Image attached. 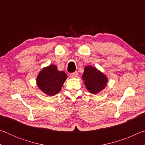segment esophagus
<instances>
[{
  "mask_svg": "<svg viewBox=\"0 0 145 145\" xmlns=\"http://www.w3.org/2000/svg\"><path fill=\"white\" fill-rule=\"evenodd\" d=\"M70 76L71 77H72V78H75V77H77V76H78V73H77V72H75L74 73H71V74L70 75Z\"/></svg>",
  "mask_w": 145,
  "mask_h": 145,
  "instance_id": "1",
  "label": "esophagus"
}]
</instances>
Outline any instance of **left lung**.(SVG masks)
<instances>
[{
  "label": "left lung",
  "instance_id": "8db88e82",
  "mask_svg": "<svg viewBox=\"0 0 145 145\" xmlns=\"http://www.w3.org/2000/svg\"><path fill=\"white\" fill-rule=\"evenodd\" d=\"M82 79L89 92L95 95L104 89L108 81L104 73L91 66L84 68Z\"/></svg>",
  "mask_w": 145,
  "mask_h": 145
}]
</instances>
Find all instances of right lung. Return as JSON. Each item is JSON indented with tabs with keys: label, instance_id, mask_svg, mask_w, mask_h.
<instances>
[{
	"label": "right lung",
	"instance_id": "obj_1",
	"mask_svg": "<svg viewBox=\"0 0 145 145\" xmlns=\"http://www.w3.org/2000/svg\"><path fill=\"white\" fill-rule=\"evenodd\" d=\"M67 75L63 71H59L57 66L49 65L43 68L38 73L36 82L41 91L49 96H53L60 91Z\"/></svg>",
	"mask_w": 145,
	"mask_h": 145
}]
</instances>
